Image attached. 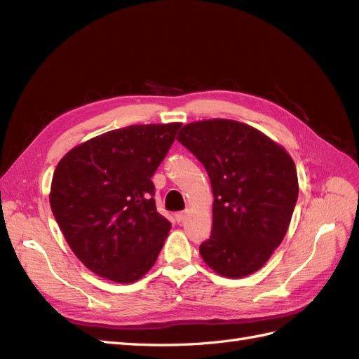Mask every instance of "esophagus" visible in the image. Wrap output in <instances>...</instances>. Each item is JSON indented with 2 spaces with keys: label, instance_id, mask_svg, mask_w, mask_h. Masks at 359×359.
Segmentation results:
<instances>
[{
  "label": "esophagus",
  "instance_id": "obj_1",
  "mask_svg": "<svg viewBox=\"0 0 359 359\" xmlns=\"http://www.w3.org/2000/svg\"><path fill=\"white\" fill-rule=\"evenodd\" d=\"M186 217H187V212H186V211H181V212H177V214H175V220H177L178 223H182L184 220H186Z\"/></svg>",
  "mask_w": 359,
  "mask_h": 359
}]
</instances>
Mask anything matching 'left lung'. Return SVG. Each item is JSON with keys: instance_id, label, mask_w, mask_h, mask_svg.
Segmentation results:
<instances>
[{"instance_id": "8db88e82", "label": "left lung", "mask_w": 359, "mask_h": 359, "mask_svg": "<svg viewBox=\"0 0 359 359\" xmlns=\"http://www.w3.org/2000/svg\"><path fill=\"white\" fill-rule=\"evenodd\" d=\"M177 139L211 180L212 231L199 247L202 259L223 277L253 274L287 232L298 199L295 163L273 139L232 119L190 123Z\"/></svg>"}]
</instances>
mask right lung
Wrapping results in <instances>:
<instances>
[{
	"instance_id": "1",
	"label": "right lung",
	"mask_w": 359,
	"mask_h": 359,
	"mask_svg": "<svg viewBox=\"0 0 359 359\" xmlns=\"http://www.w3.org/2000/svg\"><path fill=\"white\" fill-rule=\"evenodd\" d=\"M181 126L112 130L60 160L50 208L73 253L94 274L133 283L156 264L170 223L157 212L151 178Z\"/></svg>"
}]
</instances>
